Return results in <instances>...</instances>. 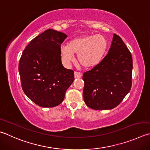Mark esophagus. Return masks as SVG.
Here are the masks:
<instances>
[{"instance_id": "34e87169", "label": "esophagus", "mask_w": 150, "mask_h": 150, "mask_svg": "<svg viewBox=\"0 0 150 150\" xmlns=\"http://www.w3.org/2000/svg\"><path fill=\"white\" fill-rule=\"evenodd\" d=\"M74 76H75V79L81 78V77H82V74H81V73H79V72H75L74 73Z\"/></svg>"}]
</instances>
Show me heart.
Wrapping results in <instances>:
<instances>
[{
    "label": "heart",
    "mask_w": 150,
    "mask_h": 150,
    "mask_svg": "<svg viewBox=\"0 0 150 150\" xmlns=\"http://www.w3.org/2000/svg\"><path fill=\"white\" fill-rule=\"evenodd\" d=\"M108 43L101 35H84L75 38L61 47L62 58L66 63L74 59L77 54L79 64L83 67L91 68L98 64L104 56Z\"/></svg>",
    "instance_id": "obj_1"
}]
</instances>
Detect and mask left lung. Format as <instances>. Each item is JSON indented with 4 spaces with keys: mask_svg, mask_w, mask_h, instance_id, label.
<instances>
[{
    "mask_svg": "<svg viewBox=\"0 0 150 150\" xmlns=\"http://www.w3.org/2000/svg\"><path fill=\"white\" fill-rule=\"evenodd\" d=\"M132 59L121 38L113 35L102 62L83 74V98L95 110H111L120 103L132 86Z\"/></svg>",
    "mask_w": 150,
    "mask_h": 150,
    "instance_id": "left-lung-1",
    "label": "left lung"
}]
</instances>
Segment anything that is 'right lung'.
Returning a JSON list of instances; mask_svg holds the SVG:
<instances>
[{"instance_id":"right-lung-1","label":"right lung","mask_w":150,"mask_h":150,"mask_svg":"<svg viewBox=\"0 0 150 150\" xmlns=\"http://www.w3.org/2000/svg\"><path fill=\"white\" fill-rule=\"evenodd\" d=\"M67 35L49 29L33 39L19 62L21 87L29 99L42 108H53L63 102L74 81V72L61 60V45Z\"/></svg>"}]
</instances>
